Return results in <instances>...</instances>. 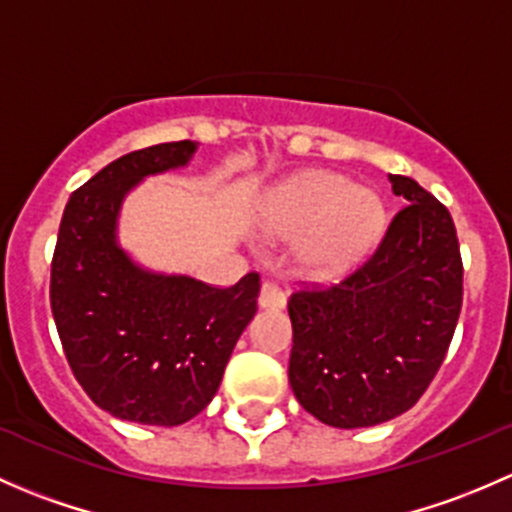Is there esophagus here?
<instances>
[{
	"label": "esophagus",
	"mask_w": 512,
	"mask_h": 512,
	"mask_svg": "<svg viewBox=\"0 0 512 512\" xmlns=\"http://www.w3.org/2000/svg\"><path fill=\"white\" fill-rule=\"evenodd\" d=\"M257 302H260L262 309H272V312H275V309L285 307L287 299H285V292H282L280 287L272 285V282H262L260 299H257Z\"/></svg>",
	"instance_id": "34e87169"
}]
</instances>
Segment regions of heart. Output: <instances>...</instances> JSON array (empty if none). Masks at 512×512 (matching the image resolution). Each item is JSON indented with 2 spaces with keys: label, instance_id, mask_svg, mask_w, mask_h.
I'll list each match as a JSON object with an SVG mask.
<instances>
[{
  "label": "heart",
  "instance_id": "obj_1",
  "mask_svg": "<svg viewBox=\"0 0 512 512\" xmlns=\"http://www.w3.org/2000/svg\"><path fill=\"white\" fill-rule=\"evenodd\" d=\"M386 225V210L371 188L327 170H309L277 190L270 227L301 232L297 262L314 277H334L371 250Z\"/></svg>",
  "mask_w": 512,
  "mask_h": 512
}]
</instances>
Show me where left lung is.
I'll return each mask as SVG.
<instances>
[{
	"label": "left lung",
	"instance_id": "1",
	"mask_svg": "<svg viewBox=\"0 0 512 512\" xmlns=\"http://www.w3.org/2000/svg\"><path fill=\"white\" fill-rule=\"evenodd\" d=\"M406 200L379 247L329 287L292 292L289 386L314 418L364 428L416 404L446 359L463 304L456 225L443 203L406 175Z\"/></svg>",
	"mask_w": 512,
	"mask_h": 512
}]
</instances>
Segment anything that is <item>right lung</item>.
Masks as SVG:
<instances>
[{
  "instance_id": "add662e5",
  "label": "right lung",
  "mask_w": 512,
  "mask_h": 512,
  "mask_svg": "<svg viewBox=\"0 0 512 512\" xmlns=\"http://www.w3.org/2000/svg\"><path fill=\"white\" fill-rule=\"evenodd\" d=\"M198 143H158L121 156L74 190L51 260V314L76 381L111 416L180 426L213 401L260 275L210 287L138 267L116 240L123 198L146 175L188 165Z\"/></svg>"
}]
</instances>
